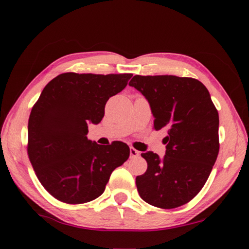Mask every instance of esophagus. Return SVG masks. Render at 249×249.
Instances as JSON below:
<instances>
[{
  "label": "esophagus",
  "mask_w": 249,
  "mask_h": 249,
  "mask_svg": "<svg viewBox=\"0 0 249 249\" xmlns=\"http://www.w3.org/2000/svg\"><path fill=\"white\" fill-rule=\"evenodd\" d=\"M129 154H130V157L135 158V157H138V156H140V151L136 150L135 148H133V147H130V148H129Z\"/></svg>",
  "instance_id": "esophagus-1"
}]
</instances>
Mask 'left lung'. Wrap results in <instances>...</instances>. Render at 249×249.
<instances>
[{"label":"left lung","mask_w":249,"mask_h":249,"mask_svg":"<svg viewBox=\"0 0 249 249\" xmlns=\"http://www.w3.org/2000/svg\"><path fill=\"white\" fill-rule=\"evenodd\" d=\"M145 96L154 128H166L162 159L146 151L147 170L136 177L142 200L160 209L188 203L203 188L220 149L218 113L205 86L193 78L135 75L129 81Z\"/></svg>","instance_id":"left-lung-1"}]
</instances>
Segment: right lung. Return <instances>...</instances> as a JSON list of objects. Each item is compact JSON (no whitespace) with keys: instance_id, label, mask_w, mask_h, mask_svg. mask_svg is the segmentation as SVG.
Returning a JSON list of instances; mask_svg holds the SVG:
<instances>
[{"instance_id":"add662e5","label":"right lung","mask_w":249,"mask_h":249,"mask_svg":"<svg viewBox=\"0 0 249 249\" xmlns=\"http://www.w3.org/2000/svg\"><path fill=\"white\" fill-rule=\"evenodd\" d=\"M132 73L66 72L44 88L28 120L27 153L43 187L68 204L87 203L105 190L109 177L129 157L123 142L102 146L88 140V124H99L111 96Z\"/></svg>"}]
</instances>
